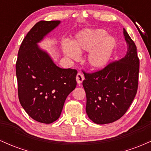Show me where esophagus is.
Instances as JSON below:
<instances>
[{
	"label": "esophagus",
	"instance_id": "1",
	"mask_svg": "<svg viewBox=\"0 0 151 151\" xmlns=\"http://www.w3.org/2000/svg\"><path fill=\"white\" fill-rule=\"evenodd\" d=\"M76 79H77V82L79 84H81V82H82L83 80L84 79V75H83L82 74L80 73V72H79L77 74V77H76Z\"/></svg>",
	"mask_w": 151,
	"mask_h": 151
}]
</instances>
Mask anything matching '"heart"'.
<instances>
[{
	"instance_id": "heart-1",
	"label": "heart",
	"mask_w": 151,
	"mask_h": 151,
	"mask_svg": "<svg viewBox=\"0 0 151 151\" xmlns=\"http://www.w3.org/2000/svg\"><path fill=\"white\" fill-rule=\"evenodd\" d=\"M116 44L115 39L107 36L104 30H86L77 35L72 45L63 43L62 50L66 56L73 60H78L79 55L90 52L86 60L88 66L93 70H100L109 63Z\"/></svg>"
}]
</instances>
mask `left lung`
<instances>
[{
    "label": "left lung",
    "mask_w": 151,
    "mask_h": 151,
    "mask_svg": "<svg viewBox=\"0 0 151 151\" xmlns=\"http://www.w3.org/2000/svg\"><path fill=\"white\" fill-rule=\"evenodd\" d=\"M127 44L126 55L94 73L84 72L86 112L96 124L114 122L124 115L138 89L139 59L136 46L124 28Z\"/></svg>",
    "instance_id": "obj_1"
}]
</instances>
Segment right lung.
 I'll list each match as a JSON object with an SVG mask.
<instances>
[{"label": "right lung", "mask_w": 151, "mask_h": 151, "mask_svg": "<svg viewBox=\"0 0 151 151\" xmlns=\"http://www.w3.org/2000/svg\"><path fill=\"white\" fill-rule=\"evenodd\" d=\"M60 22H37L22 40L15 66L20 104L32 119L43 124L58 120L77 85V70L58 67L37 45Z\"/></svg>", "instance_id": "obj_1"}]
</instances>
